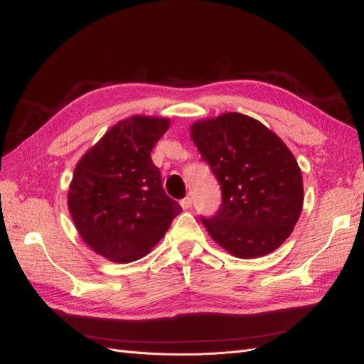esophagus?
I'll list each match as a JSON object with an SVG mask.
<instances>
[{"label":"esophagus","mask_w":364,"mask_h":364,"mask_svg":"<svg viewBox=\"0 0 364 364\" xmlns=\"http://www.w3.org/2000/svg\"><path fill=\"white\" fill-rule=\"evenodd\" d=\"M181 206H182L183 209H190V208L193 206V197L186 196L185 199H182V200H181Z\"/></svg>","instance_id":"obj_1"}]
</instances>
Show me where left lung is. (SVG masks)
Returning a JSON list of instances; mask_svg holds the SVG:
<instances>
[{"label": "left lung", "mask_w": 364, "mask_h": 364, "mask_svg": "<svg viewBox=\"0 0 364 364\" xmlns=\"http://www.w3.org/2000/svg\"><path fill=\"white\" fill-rule=\"evenodd\" d=\"M191 138L222 190L209 235L238 258L270 253L302 211V174L291 151L259 121L229 112L191 126Z\"/></svg>", "instance_id": "obj_1"}]
</instances>
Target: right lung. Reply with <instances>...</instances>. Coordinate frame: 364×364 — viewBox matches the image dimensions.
Returning <instances> with one entry per match:
<instances>
[{"instance_id": "right-lung-1", "label": "right lung", "mask_w": 364, "mask_h": 364, "mask_svg": "<svg viewBox=\"0 0 364 364\" xmlns=\"http://www.w3.org/2000/svg\"><path fill=\"white\" fill-rule=\"evenodd\" d=\"M168 119L134 117L117 126L77 164L68 206L77 230L98 255L135 261L167 232L181 205L164 191L150 153Z\"/></svg>"}]
</instances>
